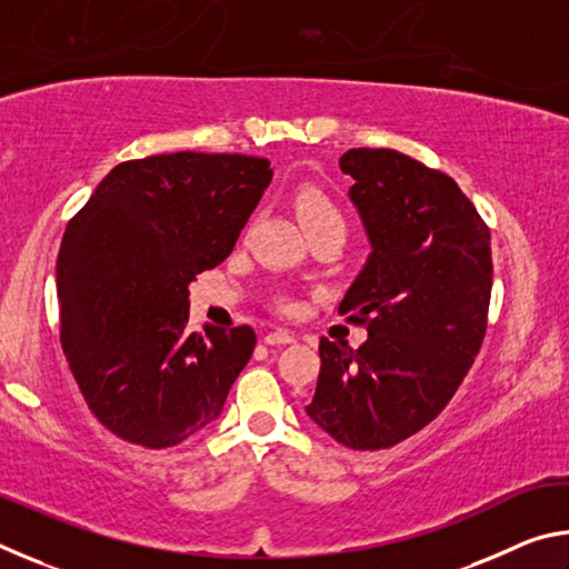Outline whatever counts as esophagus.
Here are the masks:
<instances>
[{
	"label": "esophagus",
	"instance_id": "34e87169",
	"mask_svg": "<svg viewBox=\"0 0 569 569\" xmlns=\"http://www.w3.org/2000/svg\"><path fill=\"white\" fill-rule=\"evenodd\" d=\"M263 341L268 346H286V343H293L296 336L288 333V331H271V333H266Z\"/></svg>",
	"mask_w": 569,
	"mask_h": 569
}]
</instances>
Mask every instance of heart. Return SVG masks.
Here are the masks:
<instances>
[{
    "instance_id": "1",
    "label": "heart",
    "mask_w": 569,
    "mask_h": 569,
    "mask_svg": "<svg viewBox=\"0 0 569 569\" xmlns=\"http://www.w3.org/2000/svg\"><path fill=\"white\" fill-rule=\"evenodd\" d=\"M296 210H298V216H301V223H303L306 230L308 228H319V226H329V223L346 226L341 208L336 206L333 200L321 190L306 188V190L298 192ZM276 308H278V311H283V313H291V311H296V303L288 296H278Z\"/></svg>"
}]
</instances>
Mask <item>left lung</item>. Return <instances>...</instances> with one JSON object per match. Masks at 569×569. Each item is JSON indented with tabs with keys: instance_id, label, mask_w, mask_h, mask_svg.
<instances>
[{
	"instance_id": "1",
	"label": "left lung",
	"mask_w": 569,
	"mask_h": 569,
	"mask_svg": "<svg viewBox=\"0 0 569 569\" xmlns=\"http://www.w3.org/2000/svg\"><path fill=\"white\" fill-rule=\"evenodd\" d=\"M351 176L371 256L339 313L359 349L321 339L306 413L339 445L389 449L437 419L481 349L492 293L489 228L449 176L389 148H353Z\"/></svg>"
}]
</instances>
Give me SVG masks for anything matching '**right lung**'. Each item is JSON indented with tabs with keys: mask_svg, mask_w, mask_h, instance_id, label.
Here are the masks:
<instances>
[{
	"mask_svg": "<svg viewBox=\"0 0 569 569\" xmlns=\"http://www.w3.org/2000/svg\"><path fill=\"white\" fill-rule=\"evenodd\" d=\"M273 178L250 156L170 152L114 166L57 256L60 341L102 427L176 447L210 427L256 349L250 326L188 331V286L223 263Z\"/></svg>",
	"mask_w": 569,
	"mask_h": 569,
	"instance_id": "1",
	"label": "right lung"
}]
</instances>
